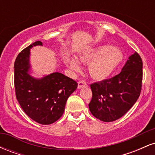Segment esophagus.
Listing matches in <instances>:
<instances>
[{
	"label": "esophagus",
	"instance_id": "1",
	"mask_svg": "<svg viewBox=\"0 0 155 155\" xmlns=\"http://www.w3.org/2000/svg\"><path fill=\"white\" fill-rule=\"evenodd\" d=\"M87 84L85 82V81H79V82H78V88L79 89L84 87H87Z\"/></svg>",
	"mask_w": 155,
	"mask_h": 155
}]
</instances>
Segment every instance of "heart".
<instances>
[{
	"instance_id": "1",
	"label": "heart",
	"mask_w": 155,
	"mask_h": 155,
	"mask_svg": "<svg viewBox=\"0 0 155 155\" xmlns=\"http://www.w3.org/2000/svg\"><path fill=\"white\" fill-rule=\"evenodd\" d=\"M78 59L88 64V71L95 79H104L116 70L123 60V54L120 49L110 45H101L81 53ZM64 61L73 71H79V63L74 57L64 56Z\"/></svg>"
}]
</instances>
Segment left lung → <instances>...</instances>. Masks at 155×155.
<instances>
[{
	"label": "left lung",
	"instance_id": "8db88e82",
	"mask_svg": "<svg viewBox=\"0 0 155 155\" xmlns=\"http://www.w3.org/2000/svg\"><path fill=\"white\" fill-rule=\"evenodd\" d=\"M142 68V60L136 51L129 57L118 75L90 84L92 97L89 108L92 114L106 122L124 116L140 95Z\"/></svg>",
	"mask_w": 155,
	"mask_h": 155
}]
</instances>
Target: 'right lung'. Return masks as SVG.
<instances>
[{
    "mask_svg": "<svg viewBox=\"0 0 155 155\" xmlns=\"http://www.w3.org/2000/svg\"><path fill=\"white\" fill-rule=\"evenodd\" d=\"M40 41L24 49L15 62V93L19 105L30 118L41 124H50L59 120L68 97L78 84L61 73L54 72L41 79L30 75V50L42 46Z\"/></svg>",
    "mask_w": 155,
    "mask_h": 155,
    "instance_id": "obj_1",
    "label": "right lung"
}]
</instances>
